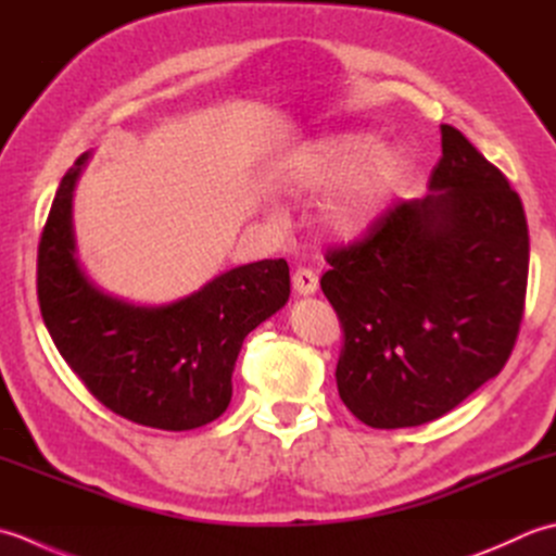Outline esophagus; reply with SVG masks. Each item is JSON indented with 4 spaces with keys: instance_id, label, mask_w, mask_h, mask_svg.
Listing matches in <instances>:
<instances>
[{
    "instance_id": "esophagus-1",
    "label": "esophagus",
    "mask_w": 556,
    "mask_h": 556,
    "mask_svg": "<svg viewBox=\"0 0 556 556\" xmlns=\"http://www.w3.org/2000/svg\"><path fill=\"white\" fill-rule=\"evenodd\" d=\"M292 288L298 294H314L316 288H319V278L312 268H298L292 274Z\"/></svg>"
}]
</instances>
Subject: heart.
<instances>
[{
  "label": "heart",
  "instance_id": "heart-1",
  "mask_svg": "<svg viewBox=\"0 0 556 556\" xmlns=\"http://www.w3.org/2000/svg\"><path fill=\"white\" fill-rule=\"evenodd\" d=\"M407 155L399 146H379L371 134H338L294 151L288 182L300 191H342L326 206L324 220L338 237L365 232L387 208L407 175Z\"/></svg>",
  "mask_w": 556,
  "mask_h": 556
}]
</instances>
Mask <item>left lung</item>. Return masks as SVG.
I'll return each instance as SVG.
<instances>
[{
  "label": "left lung",
  "instance_id": "1",
  "mask_svg": "<svg viewBox=\"0 0 556 556\" xmlns=\"http://www.w3.org/2000/svg\"><path fill=\"white\" fill-rule=\"evenodd\" d=\"M429 191L326 254L321 290L343 326L338 393L374 429L453 410L504 369L523 319L530 242L508 179L441 124Z\"/></svg>",
  "mask_w": 556,
  "mask_h": 556
}]
</instances>
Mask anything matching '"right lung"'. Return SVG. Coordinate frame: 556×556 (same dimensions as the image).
<instances>
[{
    "instance_id": "1",
    "label": "right lung",
    "mask_w": 556,
    "mask_h": 556,
    "mask_svg": "<svg viewBox=\"0 0 556 556\" xmlns=\"http://www.w3.org/2000/svg\"><path fill=\"white\" fill-rule=\"evenodd\" d=\"M90 153L66 169L38 244V302L52 341L96 399L127 420L185 432L228 410L244 338L286 307V258L237 266L189 298L134 304L78 264L72 199Z\"/></svg>"
}]
</instances>
